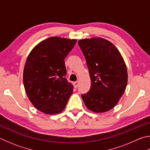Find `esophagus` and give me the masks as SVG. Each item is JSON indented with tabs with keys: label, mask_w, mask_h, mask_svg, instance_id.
<instances>
[{
	"label": "esophagus",
	"mask_w": 150,
	"mask_h": 150,
	"mask_svg": "<svg viewBox=\"0 0 150 150\" xmlns=\"http://www.w3.org/2000/svg\"><path fill=\"white\" fill-rule=\"evenodd\" d=\"M73 85H74V87L75 88H77L79 86V81H76V82L73 83Z\"/></svg>",
	"instance_id": "esophagus-1"
}]
</instances>
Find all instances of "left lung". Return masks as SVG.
<instances>
[{
	"label": "left lung",
	"mask_w": 150,
	"mask_h": 150,
	"mask_svg": "<svg viewBox=\"0 0 150 150\" xmlns=\"http://www.w3.org/2000/svg\"><path fill=\"white\" fill-rule=\"evenodd\" d=\"M88 68L91 86L81 95L84 104L94 112L110 110L119 102L127 84V70L120 52L102 38L78 42Z\"/></svg>",
	"instance_id": "8db88e82"
}]
</instances>
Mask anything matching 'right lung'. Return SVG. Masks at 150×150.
<instances>
[{"instance_id":"1","label":"right lung","mask_w":150,"mask_h":150,"mask_svg":"<svg viewBox=\"0 0 150 150\" xmlns=\"http://www.w3.org/2000/svg\"><path fill=\"white\" fill-rule=\"evenodd\" d=\"M77 40L52 37L42 40L30 52L23 70V84L29 99L46 114L62 112L73 86L66 79L64 59Z\"/></svg>"}]
</instances>
